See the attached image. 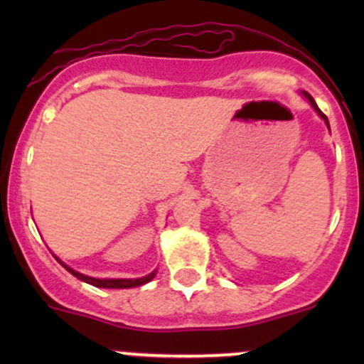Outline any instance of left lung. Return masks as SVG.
Returning <instances> with one entry per match:
<instances>
[{"label": "left lung", "instance_id": "1", "mask_svg": "<svg viewBox=\"0 0 364 364\" xmlns=\"http://www.w3.org/2000/svg\"><path fill=\"white\" fill-rule=\"evenodd\" d=\"M301 94L304 95V97H306V99H308V102H310V104H311V106H313V109H315L316 112H318V116H320V118H321V119H323V121H325V124H327V127H328V129H330V124H328V119H327V116H325V114H323V112H321V111L318 109V106H316L315 99H313V97H311V95H310V94H308V92H301Z\"/></svg>", "mask_w": 364, "mask_h": 364}]
</instances>
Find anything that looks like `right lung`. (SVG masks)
<instances>
[{"label":"right lung","instance_id":"1","mask_svg":"<svg viewBox=\"0 0 364 364\" xmlns=\"http://www.w3.org/2000/svg\"><path fill=\"white\" fill-rule=\"evenodd\" d=\"M58 262H60L70 274L75 275L77 279H80V281L90 284V286H95V287H106V289H128V287L144 286V284L150 282L154 277H156V270H154L152 274L145 275V277H140V279H95V277H89V275H83L80 272H77V270H73L72 267L65 265L61 260H58Z\"/></svg>","mask_w":364,"mask_h":364}]
</instances>
